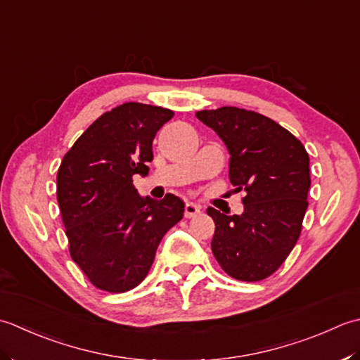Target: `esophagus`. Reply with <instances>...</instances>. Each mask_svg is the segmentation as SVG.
I'll return each mask as SVG.
<instances>
[{
	"instance_id": "1",
	"label": "esophagus",
	"mask_w": 360,
	"mask_h": 360,
	"mask_svg": "<svg viewBox=\"0 0 360 360\" xmlns=\"http://www.w3.org/2000/svg\"><path fill=\"white\" fill-rule=\"evenodd\" d=\"M197 214H200V207L197 203L193 202H188L185 205V217H195Z\"/></svg>"
}]
</instances>
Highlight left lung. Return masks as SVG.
<instances>
[{"mask_svg": "<svg viewBox=\"0 0 360 360\" xmlns=\"http://www.w3.org/2000/svg\"><path fill=\"white\" fill-rule=\"evenodd\" d=\"M195 116L221 136L231 185L245 191L240 216L207 210L216 224L212 255L234 280L261 281L276 272L302 233L309 155L289 130L252 110L221 107Z\"/></svg>", "mask_w": 360, "mask_h": 360, "instance_id": "8db88e82", "label": "left lung"}]
</instances>
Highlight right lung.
<instances>
[{"label":"right lung","instance_id":"obj_1","mask_svg":"<svg viewBox=\"0 0 360 360\" xmlns=\"http://www.w3.org/2000/svg\"><path fill=\"white\" fill-rule=\"evenodd\" d=\"M172 116L169 108L139 102L115 107L77 138L58 167L57 202L70 255L101 290L136 288L185 212L177 195L141 197L131 180L149 172L153 138Z\"/></svg>","mask_w":360,"mask_h":360}]
</instances>
